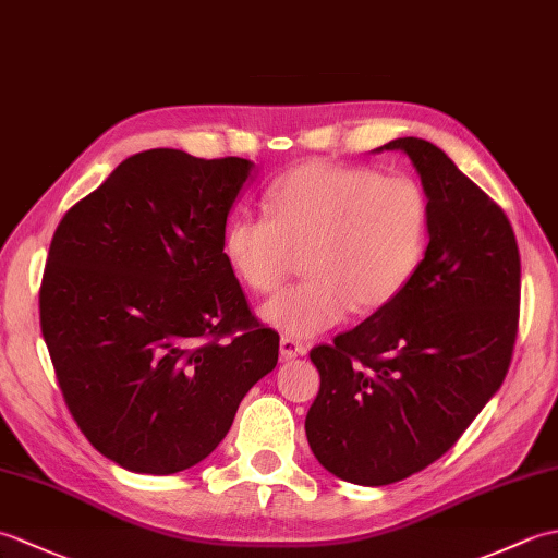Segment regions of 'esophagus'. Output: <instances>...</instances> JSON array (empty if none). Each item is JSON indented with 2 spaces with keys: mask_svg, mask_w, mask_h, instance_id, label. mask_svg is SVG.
<instances>
[{
  "mask_svg": "<svg viewBox=\"0 0 558 558\" xmlns=\"http://www.w3.org/2000/svg\"><path fill=\"white\" fill-rule=\"evenodd\" d=\"M306 354V342L292 338V336H282L280 338V357L282 360H294Z\"/></svg>",
  "mask_w": 558,
  "mask_h": 558,
  "instance_id": "obj_1",
  "label": "esophagus"
}]
</instances>
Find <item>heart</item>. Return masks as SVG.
Returning a JSON list of instances; mask_svg holds the SVG:
<instances>
[{
  "instance_id": "heart-1",
  "label": "heart",
  "mask_w": 558,
  "mask_h": 558,
  "mask_svg": "<svg viewBox=\"0 0 558 558\" xmlns=\"http://www.w3.org/2000/svg\"><path fill=\"white\" fill-rule=\"evenodd\" d=\"M266 216H232L222 256L254 294L276 292L304 254V278L260 310L288 336L310 338L352 310L374 314L405 292L429 246L432 206L410 174L310 160L264 194Z\"/></svg>"
}]
</instances>
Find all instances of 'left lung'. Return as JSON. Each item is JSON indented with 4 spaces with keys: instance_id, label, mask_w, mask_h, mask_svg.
Wrapping results in <instances>:
<instances>
[{
    "instance_id": "obj_1",
    "label": "left lung",
    "mask_w": 558,
    "mask_h": 558,
    "mask_svg": "<svg viewBox=\"0 0 558 558\" xmlns=\"http://www.w3.org/2000/svg\"><path fill=\"white\" fill-rule=\"evenodd\" d=\"M432 206L412 286L330 345L312 348L322 388L306 412L316 460L336 477L384 487L453 446L513 360L520 252L501 206L424 138H396Z\"/></svg>"
}]
</instances>
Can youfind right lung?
I'll list each match as a JSON object with an SVG mask.
<instances>
[{"mask_svg": "<svg viewBox=\"0 0 558 558\" xmlns=\"http://www.w3.org/2000/svg\"><path fill=\"white\" fill-rule=\"evenodd\" d=\"M254 162L153 148L57 225L40 328L71 417L105 458L172 475L210 456L280 336L222 256Z\"/></svg>", "mask_w": 558, "mask_h": 558, "instance_id": "add662e5", "label": "right lung"}]
</instances>
